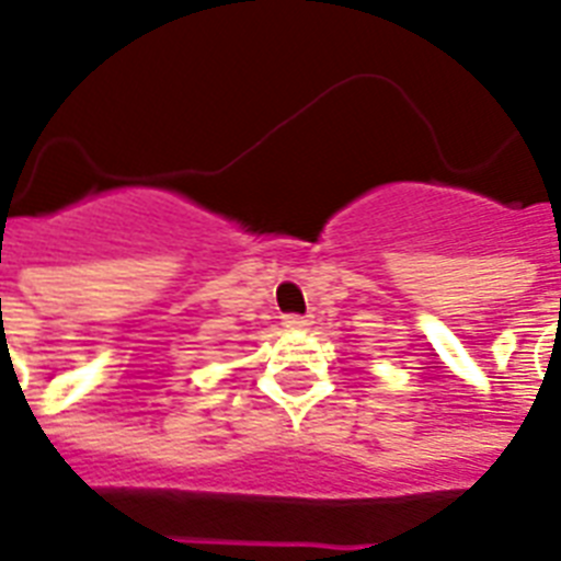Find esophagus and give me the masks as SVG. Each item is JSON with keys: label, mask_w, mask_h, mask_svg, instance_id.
I'll list each match as a JSON object with an SVG mask.
<instances>
[{"label": "esophagus", "mask_w": 561, "mask_h": 561, "mask_svg": "<svg viewBox=\"0 0 561 561\" xmlns=\"http://www.w3.org/2000/svg\"><path fill=\"white\" fill-rule=\"evenodd\" d=\"M308 320L306 317H299V314H285V325H288V329H302V325H306Z\"/></svg>", "instance_id": "1"}]
</instances>
